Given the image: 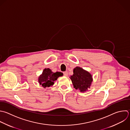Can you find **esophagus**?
Returning a JSON list of instances; mask_svg holds the SVG:
<instances>
[{
	"label": "esophagus",
	"instance_id": "34e87169",
	"mask_svg": "<svg viewBox=\"0 0 130 130\" xmlns=\"http://www.w3.org/2000/svg\"><path fill=\"white\" fill-rule=\"evenodd\" d=\"M63 75H64V76H67L68 75V72H67V71L64 72H63Z\"/></svg>",
	"mask_w": 130,
	"mask_h": 130
}]
</instances>
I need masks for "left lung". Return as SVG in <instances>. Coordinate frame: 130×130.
<instances>
[{
    "mask_svg": "<svg viewBox=\"0 0 130 130\" xmlns=\"http://www.w3.org/2000/svg\"><path fill=\"white\" fill-rule=\"evenodd\" d=\"M73 75L71 76L74 87L80 92H85L90 88L92 81V75L82 68L77 67L73 70Z\"/></svg>",
    "mask_w": 130,
    "mask_h": 130,
    "instance_id": "1",
    "label": "left lung"
}]
</instances>
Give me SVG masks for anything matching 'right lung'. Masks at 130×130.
I'll list each match as a JSON object with an SVG mask.
<instances>
[{
	"label": "right lung",
	"mask_w": 130,
	"mask_h": 130,
	"mask_svg": "<svg viewBox=\"0 0 130 130\" xmlns=\"http://www.w3.org/2000/svg\"><path fill=\"white\" fill-rule=\"evenodd\" d=\"M62 75L63 74L61 72H56V73H53L50 69L46 68L43 70L42 75L39 76L38 81L39 84L44 88L49 87L52 86L54 84V82L59 77Z\"/></svg>",
	"instance_id": "1"
}]
</instances>
